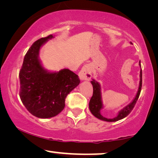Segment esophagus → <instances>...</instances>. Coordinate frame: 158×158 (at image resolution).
I'll list each match as a JSON object with an SVG mask.
<instances>
[{
  "label": "esophagus",
  "mask_w": 158,
  "mask_h": 158,
  "mask_svg": "<svg viewBox=\"0 0 158 158\" xmlns=\"http://www.w3.org/2000/svg\"><path fill=\"white\" fill-rule=\"evenodd\" d=\"M78 75L81 81H90L92 77L90 65H88V64L84 65L79 72Z\"/></svg>",
  "instance_id": "34e87169"
}]
</instances>
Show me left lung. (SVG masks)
<instances>
[{
    "label": "left lung",
    "instance_id": "left-lung-1",
    "mask_svg": "<svg viewBox=\"0 0 158 158\" xmlns=\"http://www.w3.org/2000/svg\"><path fill=\"white\" fill-rule=\"evenodd\" d=\"M139 65L141 66V64H140V61H139ZM90 83H91L93 85V88H94L93 96L91 97V98H90V102H89V109H90V112H91L92 114L94 116H96V118H98L101 120L105 121V122H116V121H118L125 118L127 116H128L129 114H130V112L132 111L134 107H135L138 98H139L140 92H141L142 83V69H141V71H140V81H139V89H138V91L137 93V95H136L135 99H134V100L131 101L129 105H127V106H125L124 108V109L121 110V111L118 112V115L113 118H105L101 114V110L103 108V103H102V101H101L100 85H99L98 82H96L94 79H93L92 81H90Z\"/></svg>",
    "mask_w": 158,
    "mask_h": 158
}]
</instances>
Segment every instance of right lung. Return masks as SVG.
I'll return each mask as SVG.
<instances>
[{
    "label": "right lung",
    "instance_id": "add662e5",
    "mask_svg": "<svg viewBox=\"0 0 158 158\" xmlns=\"http://www.w3.org/2000/svg\"><path fill=\"white\" fill-rule=\"evenodd\" d=\"M36 40L27 51L19 72V96L23 104L32 115L41 118L57 116L64 109L68 95L79 85L78 75L68 69L49 73L39 60L41 47L49 39Z\"/></svg>",
    "mask_w": 158,
    "mask_h": 158
}]
</instances>
